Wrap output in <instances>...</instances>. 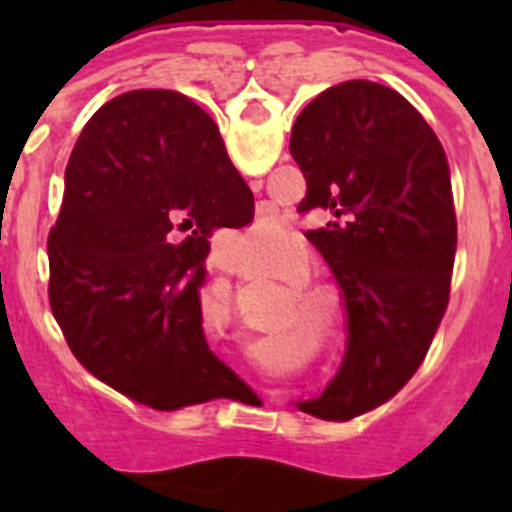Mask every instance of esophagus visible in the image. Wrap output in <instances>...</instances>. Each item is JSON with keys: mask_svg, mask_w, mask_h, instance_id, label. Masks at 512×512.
Wrapping results in <instances>:
<instances>
[{"mask_svg": "<svg viewBox=\"0 0 512 512\" xmlns=\"http://www.w3.org/2000/svg\"><path fill=\"white\" fill-rule=\"evenodd\" d=\"M251 189H253V192H259V189H261V179H251ZM220 269H223V266H220Z\"/></svg>", "mask_w": 512, "mask_h": 512, "instance_id": "1", "label": "esophagus"}]
</instances>
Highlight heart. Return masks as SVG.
<instances>
[{
	"instance_id": "obj_1",
	"label": "heart",
	"mask_w": 512,
	"mask_h": 512,
	"mask_svg": "<svg viewBox=\"0 0 512 512\" xmlns=\"http://www.w3.org/2000/svg\"><path fill=\"white\" fill-rule=\"evenodd\" d=\"M284 238V225L282 223H259L253 225L251 233H248V241L259 243V246H266V243H277Z\"/></svg>"
}]
</instances>
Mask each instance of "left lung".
Instances as JSON below:
<instances>
[{
    "mask_svg": "<svg viewBox=\"0 0 512 512\" xmlns=\"http://www.w3.org/2000/svg\"><path fill=\"white\" fill-rule=\"evenodd\" d=\"M289 153L305 174L300 212L343 295L346 354L300 408L351 420L415 374L449 305L456 212L446 153L408 99L377 81L325 89L295 120Z\"/></svg>",
    "mask_w": 512,
    "mask_h": 512,
    "instance_id": "left-lung-1",
    "label": "left lung"
}]
</instances>
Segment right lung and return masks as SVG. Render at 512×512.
<instances>
[{"label":"right lung","mask_w":512,"mask_h":512,"mask_svg":"<svg viewBox=\"0 0 512 512\" xmlns=\"http://www.w3.org/2000/svg\"><path fill=\"white\" fill-rule=\"evenodd\" d=\"M48 235L51 310L71 354L130 400L179 410L246 384L207 346L210 235L253 220V194L192 99L135 89L84 125Z\"/></svg>","instance_id":"obj_1"}]
</instances>
